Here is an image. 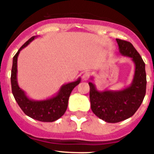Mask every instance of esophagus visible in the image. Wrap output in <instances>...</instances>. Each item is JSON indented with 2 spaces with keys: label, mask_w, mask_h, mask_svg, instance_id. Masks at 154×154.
<instances>
[{
  "label": "esophagus",
  "mask_w": 154,
  "mask_h": 154,
  "mask_svg": "<svg viewBox=\"0 0 154 154\" xmlns=\"http://www.w3.org/2000/svg\"><path fill=\"white\" fill-rule=\"evenodd\" d=\"M89 77H90V73L88 72H85L82 74V79H83L84 81H86V80L89 79Z\"/></svg>",
  "instance_id": "esophagus-1"
}]
</instances>
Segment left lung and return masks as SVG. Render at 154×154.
Wrapping results in <instances>:
<instances>
[{"instance_id":"obj_1","label":"left lung","mask_w":154,"mask_h":154,"mask_svg":"<svg viewBox=\"0 0 154 154\" xmlns=\"http://www.w3.org/2000/svg\"><path fill=\"white\" fill-rule=\"evenodd\" d=\"M116 42L121 55L131 58L135 65L131 85L121 90L99 91L93 82H89L92 111L99 119L112 123L125 120L137 112L146 88L145 63L140 54L130 42L121 39H116Z\"/></svg>"}]
</instances>
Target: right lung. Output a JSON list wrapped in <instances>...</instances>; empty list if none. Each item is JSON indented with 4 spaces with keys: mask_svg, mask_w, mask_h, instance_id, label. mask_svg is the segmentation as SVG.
<instances>
[{
    "mask_svg": "<svg viewBox=\"0 0 154 154\" xmlns=\"http://www.w3.org/2000/svg\"><path fill=\"white\" fill-rule=\"evenodd\" d=\"M35 38L36 36L31 37L19 48L16 55L14 56L11 76L12 93L20 108L29 117L41 122H54L64 115L67 109L71 92L76 85L80 83L81 79L79 78L76 81L63 85L58 93L49 99L44 100H33L29 99L17 83V57L20 51L28 46Z\"/></svg>",
    "mask_w": 154,
    "mask_h": 154,
    "instance_id": "add662e5",
    "label": "right lung"
}]
</instances>
